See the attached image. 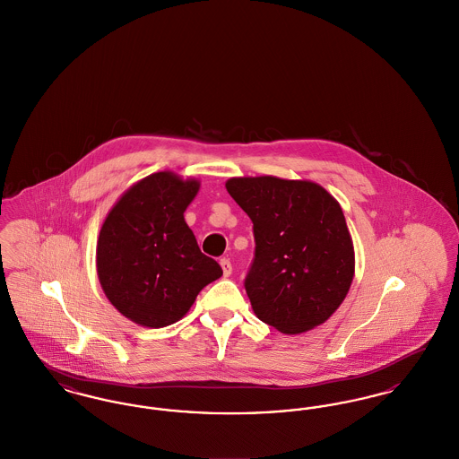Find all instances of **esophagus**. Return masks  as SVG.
I'll use <instances>...</instances> for the list:
<instances>
[{
  "label": "esophagus",
  "mask_w": 459,
  "mask_h": 459,
  "mask_svg": "<svg viewBox=\"0 0 459 459\" xmlns=\"http://www.w3.org/2000/svg\"><path fill=\"white\" fill-rule=\"evenodd\" d=\"M220 266H221V270H223V277H229V275L232 273V263H230L229 258L220 260Z\"/></svg>",
  "instance_id": "1"
}]
</instances>
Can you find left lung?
Segmentation results:
<instances>
[{
    "mask_svg": "<svg viewBox=\"0 0 459 459\" xmlns=\"http://www.w3.org/2000/svg\"><path fill=\"white\" fill-rule=\"evenodd\" d=\"M225 187L253 221L256 246L244 287L256 316L282 333L327 322L354 277L341 204L309 180L234 177Z\"/></svg>",
    "mask_w": 459,
    "mask_h": 459,
    "instance_id": "1",
    "label": "left lung"
}]
</instances>
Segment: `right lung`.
I'll list each match as a JSON object with an SVG mask.
<instances>
[{"instance_id":"obj_1","label":"right lung","mask_w":459,"mask_h":459,"mask_svg":"<svg viewBox=\"0 0 459 459\" xmlns=\"http://www.w3.org/2000/svg\"><path fill=\"white\" fill-rule=\"evenodd\" d=\"M199 191L195 178L158 172L134 184L103 221L96 268L109 303L143 327L178 322L203 287L221 277L201 253L184 212Z\"/></svg>"}]
</instances>
